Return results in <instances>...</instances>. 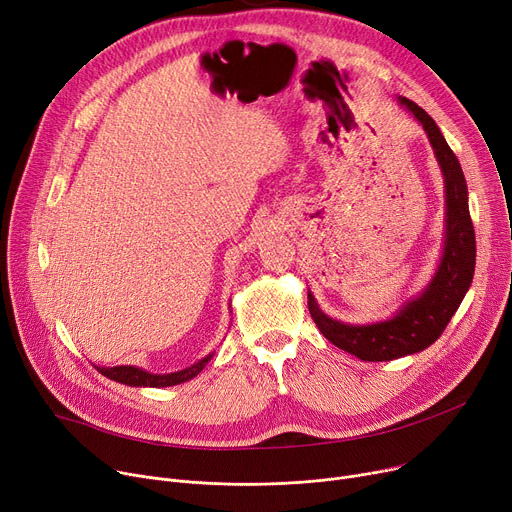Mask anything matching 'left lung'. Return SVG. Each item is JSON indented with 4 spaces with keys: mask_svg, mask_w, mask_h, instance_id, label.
Listing matches in <instances>:
<instances>
[{
    "mask_svg": "<svg viewBox=\"0 0 512 512\" xmlns=\"http://www.w3.org/2000/svg\"><path fill=\"white\" fill-rule=\"evenodd\" d=\"M399 103L426 130L444 177V246L436 273L424 291L407 299L393 316L380 322L349 324L330 318L308 291V308L320 333L362 362H390V359L428 349L461 306L475 270V231L461 163L446 144L434 119L422 107L405 97H399Z\"/></svg>",
    "mask_w": 512,
    "mask_h": 512,
    "instance_id": "obj_1",
    "label": "left lung"
}]
</instances>
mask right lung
<instances>
[{
  "mask_svg": "<svg viewBox=\"0 0 512 512\" xmlns=\"http://www.w3.org/2000/svg\"><path fill=\"white\" fill-rule=\"evenodd\" d=\"M215 353H208L206 357L198 359L196 364H192L190 368H184L179 372H171V374H153V372H146L142 368L136 366H115V368H101L95 366L103 376L115 380V382H122L128 386H150V388H163V386H175V384H182L192 380L194 376H198L204 366L213 359Z\"/></svg>",
  "mask_w": 512,
  "mask_h": 512,
  "instance_id": "obj_1",
  "label": "right lung"
}]
</instances>
